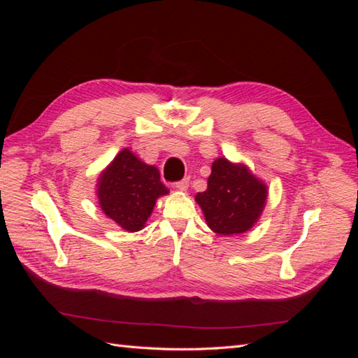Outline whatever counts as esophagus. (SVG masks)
Wrapping results in <instances>:
<instances>
[{
    "instance_id": "obj_1",
    "label": "esophagus",
    "mask_w": 358,
    "mask_h": 358,
    "mask_svg": "<svg viewBox=\"0 0 358 358\" xmlns=\"http://www.w3.org/2000/svg\"><path fill=\"white\" fill-rule=\"evenodd\" d=\"M188 188H189V179L188 178L176 183V189H179V191H187Z\"/></svg>"
}]
</instances>
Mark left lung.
Here are the masks:
<instances>
[{
    "label": "left lung",
    "instance_id": "left-lung-1",
    "mask_svg": "<svg viewBox=\"0 0 358 358\" xmlns=\"http://www.w3.org/2000/svg\"><path fill=\"white\" fill-rule=\"evenodd\" d=\"M267 196V185L248 166L221 157L213 161L208 189L199 192L196 201L213 233L233 236L249 231L258 222Z\"/></svg>",
    "mask_w": 358,
    "mask_h": 358
}]
</instances>
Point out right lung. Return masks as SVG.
Masks as SVG:
<instances>
[{"label":"right lung","mask_w":358,"mask_h":358,"mask_svg":"<svg viewBox=\"0 0 358 358\" xmlns=\"http://www.w3.org/2000/svg\"><path fill=\"white\" fill-rule=\"evenodd\" d=\"M95 194L107 218L128 233L140 231L159 197L169 189L159 180V170L124 148L96 179Z\"/></svg>","instance_id":"add662e5"}]
</instances>
